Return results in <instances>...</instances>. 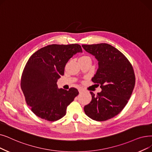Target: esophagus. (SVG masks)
<instances>
[{
	"instance_id": "34e87169",
	"label": "esophagus",
	"mask_w": 152,
	"mask_h": 152,
	"mask_svg": "<svg viewBox=\"0 0 152 152\" xmlns=\"http://www.w3.org/2000/svg\"><path fill=\"white\" fill-rule=\"evenodd\" d=\"M78 91H79V92H80V93H83V92H84V91L83 89H79Z\"/></svg>"
}]
</instances>
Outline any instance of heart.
<instances>
[{"label": "heart", "instance_id": "1", "mask_svg": "<svg viewBox=\"0 0 152 152\" xmlns=\"http://www.w3.org/2000/svg\"><path fill=\"white\" fill-rule=\"evenodd\" d=\"M78 61H79V63L83 62V61H91V58L88 55H82L80 58H79Z\"/></svg>", "mask_w": 152, "mask_h": 152}]
</instances>
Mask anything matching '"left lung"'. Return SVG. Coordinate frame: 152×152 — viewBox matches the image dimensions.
I'll return each mask as SVG.
<instances>
[{
  "mask_svg": "<svg viewBox=\"0 0 152 152\" xmlns=\"http://www.w3.org/2000/svg\"><path fill=\"white\" fill-rule=\"evenodd\" d=\"M82 47L99 61L92 81L102 89L96 95L90 92L92 101L84 106V113L94 121H105L119 114L127 104L135 84L134 68L122 53L110 45Z\"/></svg>",
  "mask_w": 152,
  "mask_h": 152,
  "instance_id": "obj_1",
  "label": "left lung"
}]
</instances>
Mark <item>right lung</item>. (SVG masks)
Returning <instances> with one entry per match:
<instances>
[{
	"label": "right lung",
	"instance_id": "add662e5",
	"mask_svg": "<svg viewBox=\"0 0 152 152\" xmlns=\"http://www.w3.org/2000/svg\"><path fill=\"white\" fill-rule=\"evenodd\" d=\"M78 44H53L38 50L28 59L21 77V89L27 104L37 116L48 121L60 119L79 94L77 89H58L57 80L64 75L69 59L82 52Z\"/></svg>",
	"mask_w": 152,
	"mask_h": 152
}]
</instances>
